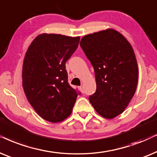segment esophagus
<instances>
[{
  "instance_id": "esophagus-1",
  "label": "esophagus",
  "mask_w": 157,
  "mask_h": 157,
  "mask_svg": "<svg viewBox=\"0 0 157 157\" xmlns=\"http://www.w3.org/2000/svg\"><path fill=\"white\" fill-rule=\"evenodd\" d=\"M78 88H79V90H80L81 93H84V89H83V87H82V86H80V87H78Z\"/></svg>"
}]
</instances>
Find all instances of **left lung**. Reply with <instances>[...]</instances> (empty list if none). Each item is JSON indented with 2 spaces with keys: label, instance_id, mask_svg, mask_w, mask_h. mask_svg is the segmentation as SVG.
Segmentation results:
<instances>
[{
  "label": "left lung",
  "instance_id": "8db88e82",
  "mask_svg": "<svg viewBox=\"0 0 157 157\" xmlns=\"http://www.w3.org/2000/svg\"><path fill=\"white\" fill-rule=\"evenodd\" d=\"M80 45L95 70L97 88L90 102L100 116L113 118L124 111L137 87L139 69L133 48L112 29L83 36Z\"/></svg>",
  "mask_w": 157,
  "mask_h": 157
}]
</instances>
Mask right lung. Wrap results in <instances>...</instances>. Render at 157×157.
I'll list each match as a JSON object with an SVG mask.
<instances>
[{
	"label": "right lung",
	"instance_id": "add662e5",
	"mask_svg": "<svg viewBox=\"0 0 157 157\" xmlns=\"http://www.w3.org/2000/svg\"><path fill=\"white\" fill-rule=\"evenodd\" d=\"M80 39V36L41 33L25 54L22 69L25 95L37 114L49 122H61L70 116L80 94L69 84L65 67Z\"/></svg>",
	"mask_w": 157,
	"mask_h": 157
}]
</instances>
